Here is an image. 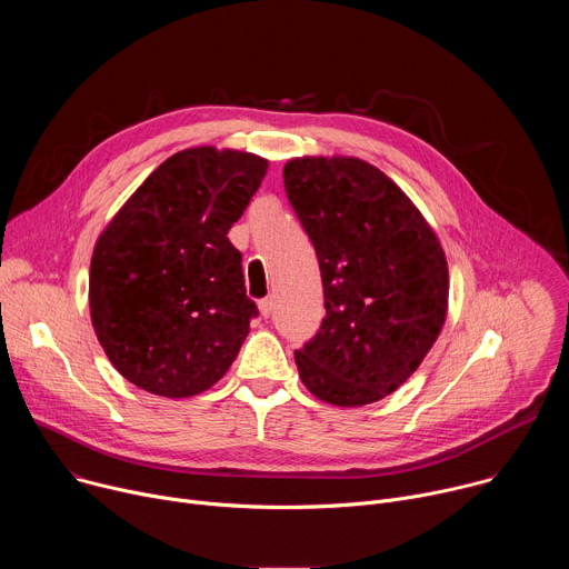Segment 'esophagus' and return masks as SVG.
Returning a JSON list of instances; mask_svg holds the SVG:
<instances>
[{"instance_id": "1", "label": "esophagus", "mask_w": 569, "mask_h": 569, "mask_svg": "<svg viewBox=\"0 0 569 569\" xmlns=\"http://www.w3.org/2000/svg\"><path fill=\"white\" fill-rule=\"evenodd\" d=\"M259 310H261L263 317H270V312H272V299H270V297L261 299V301H259Z\"/></svg>"}]
</instances>
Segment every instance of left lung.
<instances>
[{"instance_id":"left-lung-1","label":"left lung","mask_w":569,"mask_h":569,"mask_svg":"<svg viewBox=\"0 0 569 569\" xmlns=\"http://www.w3.org/2000/svg\"><path fill=\"white\" fill-rule=\"evenodd\" d=\"M288 200L319 261L317 336L295 351L319 400L362 408L396 391L437 342L448 312V263L423 213L358 157H295Z\"/></svg>"}]
</instances>
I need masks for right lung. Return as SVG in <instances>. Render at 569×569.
Listing matches in <instances>:
<instances>
[{"mask_svg": "<svg viewBox=\"0 0 569 569\" xmlns=\"http://www.w3.org/2000/svg\"><path fill=\"white\" fill-rule=\"evenodd\" d=\"M268 159L187 148L159 164L101 231L90 266L94 333L143 391L189 398L216 385L259 315L227 233Z\"/></svg>", "mask_w": 569, "mask_h": 569, "instance_id": "right-lung-1", "label": "right lung"}]
</instances>
